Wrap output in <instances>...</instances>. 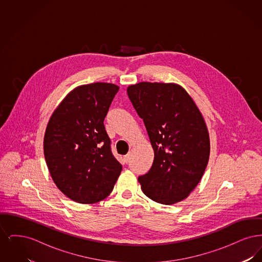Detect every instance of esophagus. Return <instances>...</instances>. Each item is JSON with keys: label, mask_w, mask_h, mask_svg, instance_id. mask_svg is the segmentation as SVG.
Wrapping results in <instances>:
<instances>
[{"label": "esophagus", "mask_w": 262, "mask_h": 262, "mask_svg": "<svg viewBox=\"0 0 262 262\" xmlns=\"http://www.w3.org/2000/svg\"><path fill=\"white\" fill-rule=\"evenodd\" d=\"M124 161H125L126 164L130 161V153H127L126 155H125V157H124Z\"/></svg>", "instance_id": "obj_1"}]
</instances>
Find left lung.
Masks as SVG:
<instances>
[{
	"label": "left lung",
	"instance_id": "8db88e82",
	"mask_svg": "<svg viewBox=\"0 0 262 262\" xmlns=\"http://www.w3.org/2000/svg\"><path fill=\"white\" fill-rule=\"evenodd\" d=\"M127 96L143 120L154 160L138 177L143 193L156 202L185 200L201 180L210 142L204 119L187 91L174 83L140 82Z\"/></svg>",
	"mask_w": 262,
	"mask_h": 262
}]
</instances>
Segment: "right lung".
<instances>
[{"instance_id":"obj_1","label":"right lung","mask_w":262,"mask_h":262,"mask_svg":"<svg viewBox=\"0 0 262 262\" xmlns=\"http://www.w3.org/2000/svg\"><path fill=\"white\" fill-rule=\"evenodd\" d=\"M119 86L96 82L74 89L53 113L44 156L58 188L78 203L107 198L122 172L113 155L104 119Z\"/></svg>"}]
</instances>
